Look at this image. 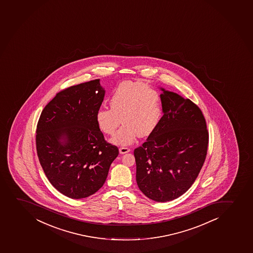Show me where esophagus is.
I'll return each mask as SVG.
<instances>
[{
	"instance_id": "1",
	"label": "esophagus",
	"mask_w": 253,
	"mask_h": 253,
	"mask_svg": "<svg viewBox=\"0 0 253 253\" xmlns=\"http://www.w3.org/2000/svg\"><path fill=\"white\" fill-rule=\"evenodd\" d=\"M128 152H130V149H128V148H126V147H120V153L121 154H125L126 153H128Z\"/></svg>"
}]
</instances>
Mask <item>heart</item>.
Instances as JSON below:
<instances>
[{"instance_id": "1", "label": "heart", "mask_w": 253, "mask_h": 253, "mask_svg": "<svg viewBox=\"0 0 253 253\" xmlns=\"http://www.w3.org/2000/svg\"><path fill=\"white\" fill-rule=\"evenodd\" d=\"M110 109L100 108L95 114L99 129L105 134H113L124 125L111 138L117 145H129L136 137L151 134L161 120V96L156 89L145 84L125 81L120 84L110 99Z\"/></svg>"}]
</instances>
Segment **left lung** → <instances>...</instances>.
<instances>
[{
	"instance_id": "obj_1",
	"label": "left lung",
	"mask_w": 253,
	"mask_h": 253,
	"mask_svg": "<svg viewBox=\"0 0 253 253\" xmlns=\"http://www.w3.org/2000/svg\"><path fill=\"white\" fill-rule=\"evenodd\" d=\"M164 115L142 146L134 149L138 188L164 203L190 188L206 159L209 131L197 104L160 88Z\"/></svg>"
}]
</instances>
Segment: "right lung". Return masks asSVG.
Here are the masks:
<instances>
[{"mask_svg":"<svg viewBox=\"0 0 253 253\" xmlns=\"http://www.w3.org/2000/svg\"><path fill=\"white\" fill-rule=\"evenodd\" d=\"M105 91L99 80L71 86L56 94L37 124V155L48 180L68 198L96 193L119 155L95 120Z\"/></svg>","mask_w":253,"mask_h":253,"instance_id":"1","label":"right lung"}]
</instances>
